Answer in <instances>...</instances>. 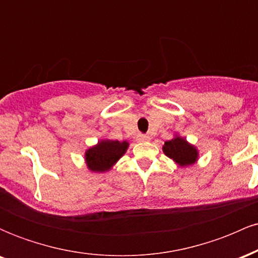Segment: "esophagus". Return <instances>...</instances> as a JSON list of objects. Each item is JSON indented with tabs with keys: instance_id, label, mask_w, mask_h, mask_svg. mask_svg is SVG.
<instances>
[{
	"instance_id": "34e87169",
	"label": "esophagus",
	"mask_w": 258,
	"mask_h": 258,
	"mask_svg": "<svg viewBox=\"0 0 258 258\" xmlns=\"http://www.w3.org/2000/svg\"><path fill=\"white\" fill-rule=\"evenodd\" d=\"M137 139L139 142H148V141H150V136L146 135V133H139V135L137 136Z\"/></svg>"
}]
</instances>
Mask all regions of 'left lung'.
<instances>
[{"label":"left lung","instance_id":"1","mask_svg":"<svg viewBox=\"0 0 258 258\" xmlns=\"http://www.w3.org/2000/svg\"><path fill=\"white\" fill-rule=\"evenodd\" d=\"M162 149H164V153L166 154L168 158L174 160L180 166L194 164L198 159L197 149L193 146L186 143L185 139L179 137L165 142Z\"/></svg>","mask_w":258,"mask_h":258}]
</instances>
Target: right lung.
Segmentation results:
<instances>
[{"mask_svg": "<svg viewBox=\"0 0 258 258\" xmlns=\"http://www.w3.org/2000/svg\"><path fill=\"white\" fill-rule=\"evenodd\" d=\"M127 147V142L102 141L98 146L86 152V162L88 168L97 172L108 171L125 154Z\"/></svg>", "mask_w": 258, "mask_h": 258, "instance_id": "right-lung-1", "label": "right lung"}]
</instances>
